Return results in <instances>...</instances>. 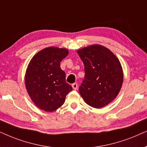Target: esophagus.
Masks as SVG:
<instances>
[{
    "mask_svg": "<svg viewBox=\"0 0 147 147\" xmlns=\"http://www.w3.org/2000/svg\"><path fill=\"white\" fill-rule=\"evenodd\" d=\"M72 88H73V89H75V90L77 89V88H78L77 83H73L72 85Z\"/></svg>",
    "mask_w": 147,
    "mask_h": 147,
    "instance_id": "34e87169",
    "label": "esophagus"
}]
</instances>
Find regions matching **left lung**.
I'll return each instance as SVG.
<instances>
[{
  "mask_svg": "<svg viewBox=\"0 0 147 147\" xmlns=\"http://www.w3.org/2000/svg\"><path fill=\"white\" fill-rule=\"evenodd\" d=\"M85 66V78L79 91L90 106L101 108L111 103L122 87L123 71L118 58L101 45H92L77 51Z\"/></svg>",
  "mask_w": 147,
  "mask_h": 147,
  "instance_id": "obj_1",
  "label": "left lung"
}]
</instances>
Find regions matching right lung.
<instances>
[{"label": "right lung", "mask_w": 147, "mask_h": 147, "mask_svg": "<svg viewBox=\"0 0 147 147\" xmlns=\"http://www.w3.org/2000/svg\"><path fill=\"white\" fill-rule=\"evenodd\" d=\"M68 54L65 48L48 47L38 52L29 62L25 77V87L31 100L42 110L51 112L59 108L72 90L60 66Z\"/></svg>", "instance_id": "1"}]
</instances>
